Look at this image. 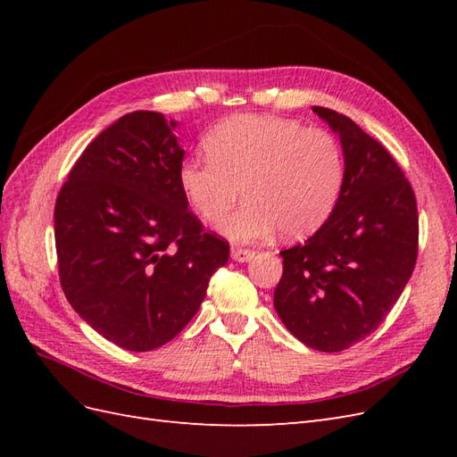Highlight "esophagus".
<instances>
[{
    "label": "esophagus",
    "mask_w": 457,
    "mask_h": 457,
    "mask_svg": "<svg viewBox=\"0 0 457 457\" xmlns=\"http://www.w3.org/2000/svg\"><path fill=\"white\" fill-rule=\"evenodd\" d=\"M255 255L253 250H245V247H232V259L238 262H245L250 261Z\"/></svg>",
    "instance_id": "obj_1"
}]
</instances>
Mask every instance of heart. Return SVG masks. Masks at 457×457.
I'll list each match as a JSON object with an SVG mask.
<instances>
[{
  "label": "heart",
  "mask_w": 457,
  "mask_h": 457,
  "mask_svg": "<svg viewBox=\"0 0 457 457\" xmlns=\"http://www.w3.org/2000/svg\"><path fill=\"white\" fill-rule=\"evenodd\" d=\"M207 156L179 168V185L202 220L217 223L232 242H259L282 232L305 238L336 210L345 183V154L337 137L297 120L230 116L207 133Z\"/></svg>",
  "instance_id": "heart-1"
}]
</instances>
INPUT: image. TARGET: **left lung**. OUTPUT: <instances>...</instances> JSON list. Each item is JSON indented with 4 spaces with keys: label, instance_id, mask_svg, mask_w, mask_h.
<instances>
[{
    "label": "left lung",
    "instance_id": "left-lung-1",
    "mask_svg": "<svg viewBox=\"0 0 457 457\" xmlns=\"http://www.w3.org/2000/svg\"><path fill=\"white\" fill-rule=\"evenodd\" d=\"M343 146L336 210L305 244L280 252L274 309L284 326L322 353L366 339L391 312L418 261V204L386 148L345 114L312 106Z\"/></svg>",
    "mask_w": 457,
    "mask_h": 457
}]
</instances>
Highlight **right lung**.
Here are the masks:
<instances>
[{"label": "right lung", "mask_w": 457, "mask_h": 457, "mask_svg": "<svg viewBox=\"0 0 457 457\" xmlns=\"http://www.w3.org/2000/svg\"><path fill=\"white\" fill-rule=\"evenodd\" d=\"M173 129L150 110L121 116L81 152L54 204L68 303L135 353L162 347L192 320L230 252L188 210Z\"/></svg>", "instance_id": "obj_1"}]
</instances>
